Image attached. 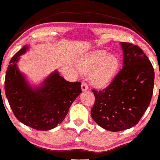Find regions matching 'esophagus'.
Listing matches in <instances>:
<instances>
[{"label":"esophagus","instance_id":"1","mask_svg":"<svg viewBox=\"0 0 160 160\" xmlns=\"http://www.w3.org/2000/svg\"><path fill=\"white\" fill-rule=\"evenodd\" d=\"M88 90V85L86 82H82V91H86Z\"/></svg>","mask_w":160,"mask_h":160}]
</instances>
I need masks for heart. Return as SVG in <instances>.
Returning a JSON list of instances; mask_svg holds the SVG:
<instances>
[{
    "instance_id": "obj_1",
    "label": "heart",
    "mask_w": 160,
    "mask_h": 160,
    "mask_svg": "<svg viewBox=\"0 0 160 160\" xmlns=\"http://www.w3.org/2000/svg\"><path fill=\"white\" fill-rule=\"evenodd\" d=\"M118 65L119 62L115 56L107 54L103 51H92L81 58L77 63L80 70L90 72V81L100 88L110 83L117 72Z\"/></svg>"
}]
</instances>
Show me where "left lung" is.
<instances>
[{
    "label": "left lung",
    "instance_id": "left-lung-1",
    "mask_svg": "<svg viewBox=\"0 0 160 160\" xmlns=\"http://www.w3.org/2000/svg\"><path fill=\"white\" fill-rule=\"evenodd\" d=\"M123 68L107 88L92 90L95 101L91 116L101 127L119 132L133 127L142 117L152 98L154 70L142 50L121 42Z\"/></svg>",
    "mask_w": 160,
    "mask_h": 160
}]
</instances>
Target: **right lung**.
Instances as JSON below:
<instances>
[{"mask_svg": "<svg viewBox=\"0 0 160 160\" xmlns=\"http://www.w3.org/2000/svg\"><path fill=\"white\" fill-rule=\"evenodd\" d=\"M28 49L25 45L10 60L5 77L6 95L20 122L37 130H51L64 121L82 93V83L68 82L56 70L39 85L30 84L18 66L20 56Z\"/></svg>", "mask_w": 160, "mask_h": 160, "instance_id": "obj_1", "label": "right lung"}]
</instances>
